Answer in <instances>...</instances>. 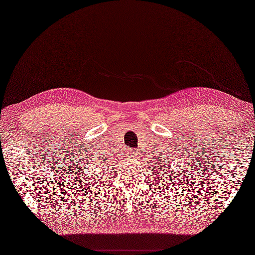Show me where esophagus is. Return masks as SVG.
Wrapping results in <instances>:
<instances>
[{
  "mask_svg": "<svg viewBox=\"0 0 255 255\" xmlns=\"http://www.w3.org/2000/svg\"><path fill=\"white\" fill-rule=\"evenodd\" d=\"M134 156H135V151H134V152L132 151V152H131V155H130V157H134Z\"/></svg>",
  "mask_w": 255,
  "mask_h": 255,
  "instance_id": "1",
  "label": "esophagus"
}]
</instances>
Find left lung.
<instances>
[{
  "mask_svg": "<svg viewBox=\"0 0 255 255\" xmlns=\"http://www.w3.org/2000/svg\"><path fill=\"white\" fill-rule=\"evenodd\" d=\"M159 158V157H158ZM156 167H158V169H159V175H160V178H162V179H165V178H169L168 175L170 174V173H172V171L170 172V165H168V161L165 159V161H160V164H159V166H156ZM180 183H182L181 182V180H180ZM180 185V184H179Z\"/></svg>",
  "mask_w": 255,
  "mask_h": 255,
  "instance_id": "8db88e82",
  "label": "left lung"
}]
</instances>
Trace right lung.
Here are the masks:
<instances>
[{"label": "right lung", "mask_w": 255, "mask_h": 255, "mask_svg": "<svg viewBox=\"0 0 255 255\" xmlns=\"http://www.w3.org/2000/svg\"><path fill=\"white\" fill-rule=\"evenodd\" d=\"M91 155H93V154H91ZM99 164H100V162H99Z\"/></svg>", "instance_id": "right-lung-1"}]
</instances>
